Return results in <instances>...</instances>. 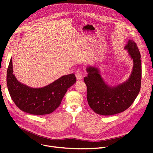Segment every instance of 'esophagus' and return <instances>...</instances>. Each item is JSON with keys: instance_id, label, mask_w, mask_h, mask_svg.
<instances>
[{"instance_id": "esophagus-1", "label": "esophagus", "mask_w": 153, "mask_h": 153, "mask_svg": "<svg viewBox=\"0 0 153 153\" xmlns=\"http://www.w3.org/2000/svg\"><path fill=\"white\" fill-rule=\"evenodd\" d=\"M76 79L77 80H81L83 78V76L82 74V72L81 71V69H78L76 71V73H75Z\"/></svg>"}]
</instances>
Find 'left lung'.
<instances>
[{
  "label": "left lung",
  "mask_w": 153,
  "mask_h": 153,
  "mask_svg": "<svg viewBox=\"0 0 153 153\" xmlns=\"http://www.w3.org/2000/svg\"><path fill=\"white\" fill-rule=\"evenodd\" d=\"M133 61V69L128 81L115 87L108 86L102 79L98 69L87 68L84 77L87 99L90 107L102 115L117 114L129 108L137 97L141 84V62L138 48L133 40L125 46Z\"/></svg>",
  "instance_id": "left-lung-1"
}]
</instances>
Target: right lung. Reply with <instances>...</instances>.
Masks as SVG:
<instances>
[{
	"label": "right lung",
	"instance_id": "1",
	"mask_svg": "<svg viewBox=\"0 0 153 153\" xmlns=\"http://www.w3.org/2000/svg\"><path fill=\"white\" fill-rule=\"evenodd\" d=\"M11 58L7 71V84L10 97L21 110L28 114H50L61 103L68 88L76 82L74 74L63 76L54 82L39 89H33L19 82L13 74Z\"/></svg>",
	"mask_w": 153,
	"mask_h": 153
}]
</instances>
